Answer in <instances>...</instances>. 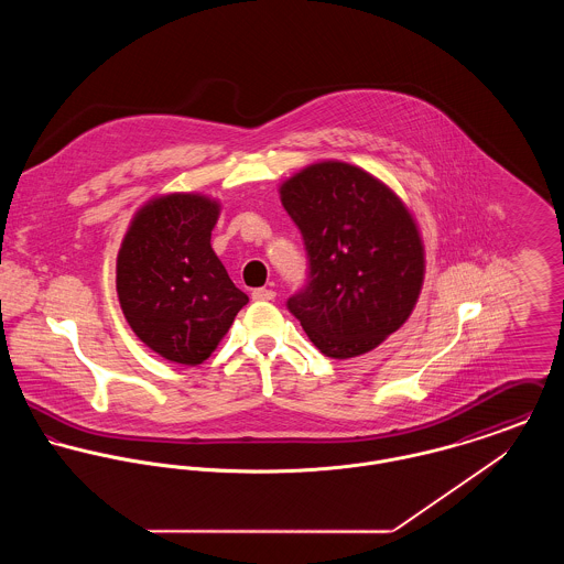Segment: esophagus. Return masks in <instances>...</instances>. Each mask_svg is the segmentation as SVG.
<instances>
[{
	"instance_id": "obj_1",
	"label": "esophagus",
	"mask_w": 564,
	"mask_h": 564,
	"mask_svg": "<svg viewBox=\"0 0 564 564\" xmlns=\"http://www.w3.org/2000/svg\"><path fill=\"white\" fill-rule=\"evenodd\" d=\"M251 300H256V302H271V300H275V291H271V289H253L251 291Z\"/></svg>"
}]
</instances>
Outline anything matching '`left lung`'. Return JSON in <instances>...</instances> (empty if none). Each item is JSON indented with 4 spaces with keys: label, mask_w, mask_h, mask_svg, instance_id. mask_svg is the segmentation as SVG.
I'll use <instances>...</instances> for the list:
<instances>
[{
    "label": "left lung",
    "mask_w": 564,
    "mask_h": 564,
    "mask_svg": "<svg viewBox=\"0 0 564 564\" xmlns=\"http://www.w3.org/2000/svg\"><path fill=\"white\" fill-rule=\"evenodd\" d=\"M280 199L311 264L289 311L327 358L376 349L410 317L423 286L425 251L410 210L376 175L340 161L304 166L282 182Z\"/></svg>",
    "instance_id": "8db88e82"
}]
</instances>
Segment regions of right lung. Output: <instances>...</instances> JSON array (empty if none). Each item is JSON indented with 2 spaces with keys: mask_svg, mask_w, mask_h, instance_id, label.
Here are the masks:
<instances>
[{
  "mask_svg": "<svg viewBox=\"0 0 564 564\" xmlns=\"http://www.w3.org/2000/svg\"><path fill=\"white\" fill-rule=\"evenodd\" d=\"M219 213L208 195H159L137 210L117 256L126 322L177 365H202L249 302L210 245Z\"/></svg>",
  "mask_w": 564,
  "mask_h": 564,
  "instance_id": "obj_1",
  "label": "right lung"
}]
</instances>
